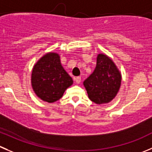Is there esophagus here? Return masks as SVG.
<instances>
[{
  "label": "esophagus",
  "instance_id": "esophagus-1",
  "mask_svg": "<svg viewBox=\"0 0 152 152\" xmlns=\"http://www.w3.org/2000/svg\"><path fill=\"white\" fill-rule=\"evenodd\" d=\"M75 82H76V84H79L81 82V77L80 76H78V77L75 78Z\"/></svg>",
  "mask_w": 152,
  "mask_h": 152
}]
</instances>
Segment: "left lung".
<instances>
[{
    "instance_id": "1",
    "label": "left lung",
    "mask_w": 152,
    "mask_h": 152,
    "mask_svg": "<svg viewBox=\"0 0 152 152\" xmlns=\"http://www.w3.org/2000/svg\"><path fill=\"white\" fill-rule=\"evenodd\" d=\"M122 75L111 58L99 53L94 72L84 81L88 98L98 104H107L115 98L120 88Z\"/></svg>"
}]
</instances>
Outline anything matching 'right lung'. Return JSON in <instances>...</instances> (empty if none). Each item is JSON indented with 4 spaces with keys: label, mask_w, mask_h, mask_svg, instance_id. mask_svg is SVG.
<instances>
[{
    "label": "right lung",
    "mask_w": 152,
    "mask_h": 152,
    "mask_svg": "<svg viewBox=\"0 0 152 152\" xmlns=\"http://www.w3.org/2000/svg\"><path fill=\"white\" fill-rule=\"evenodd\" d=\"M73 83L65 71L57 53L50 52L41 57L32 67L31 85L39 98L48 103L56 102Z\"/></svg>",
    "instance_id": "add662e5"
}]
</instances>
